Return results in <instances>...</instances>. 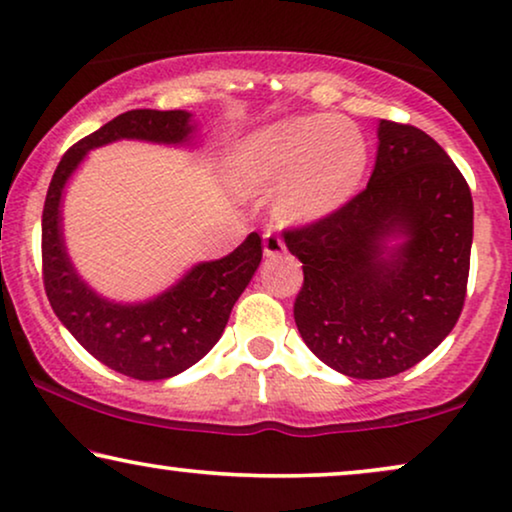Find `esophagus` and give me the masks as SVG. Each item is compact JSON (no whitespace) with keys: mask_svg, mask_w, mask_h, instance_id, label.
<instances>
[{"mask_svg":"<svg viewBox=\"0 0 512 512\" xmlns=\"http://www.w3.org/2000/svg\"><path fill=\"white\" fill-rule=\"evenodd\" d=\"M263 254L268 258H277L286 254V244L277 233H265L263 235Z\"/></svg>","mask_w":512,"mask_h":512,"instance_id":"obj_1","label":"esophagus"}]
</instances>
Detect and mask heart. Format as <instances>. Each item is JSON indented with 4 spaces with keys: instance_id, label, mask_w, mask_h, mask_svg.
I'll return each instance as SVG.
<instances>
[{
    "instance_id": "heart-1",
    "label": "heart",
    "mask_w": 512,
    "mask_h": 512,
    "mask_svg": "<svg viewBox=\"0 0 512 512\" xmlns=\"http://www.w3.org/2000/svg\"><path fill=\"white\" fill-rule=\"evenodd\" d=\"M368 142L352 121L326 114L291 116L249 132L230 153L228 177L249 198L277 193L286 223L326 219L359 191Z\"/></svg>"
}]
</instances>
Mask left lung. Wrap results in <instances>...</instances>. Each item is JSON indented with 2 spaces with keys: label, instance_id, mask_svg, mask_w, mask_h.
Here are the masks:
<instances>
[{
  "label": "left lung",
  "instance_id": "1",
  "mask_svg": "<svg viewBox=\"0 0 512 512\" xmlns=\"http://www.w3.org/2000/svg\"><path fill=\"white\" fill-rule=\"evenodd\" d=\"M284 242L305 275L293 305L300 338L338 373L382 380L429 356L457 324L471 188L424 130L380 121L368 186L326 219L284 230Z\"/></svg>",
  "mask_w": 512,
  "mask_h": 512
}]
</instances>
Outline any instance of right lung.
Returning a JSON list of instances; mask_svg holds the SVG:
<instances>
[{
    "mask_svg": "<svg viewBox=\"0 0 512 512\" xmlns=\"http://www.w3.org/2000/svg\"><path fill=\"white\" fill-rule=\"evenodd\" d=\"M193 132V114L188 111H125L62 156L46 193L41 261L48 303L83 349L104 366L135 380H167L184 373L219 342L230 310L261 263V237L251 233L219 261L193 265L156 298L114 303L90 289L69 261L62 235V193L90 149L118 139L181 146L191 142Z\"/></svg>",
    "mask_w": 512,
    "mask_h": 512,
    "instance_id": "right-lung-1",
    "label": "right lung"
}]
</instances>
